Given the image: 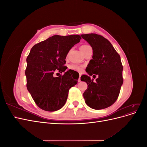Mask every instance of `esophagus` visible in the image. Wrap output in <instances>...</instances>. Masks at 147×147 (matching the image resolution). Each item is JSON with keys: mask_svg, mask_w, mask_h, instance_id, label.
<instances>
[{"mask_svg": "<svg viewBox=\"0 0 147 147\" xmlns=\"http://www.w3.org/2000/svg\"><path fill=\"white\" fill-rule=\"evenodd\" d=\"M80 77H81V75L80 74V76H79V78H78V82H81Z\"/></svg>", "mask_w": 147, "mask_h": 147, "instance_id": "1", "label": "esophagus"}]
</instances>
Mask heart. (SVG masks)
I'll use <instances>...</instances> for the list:
<instances>
[{
    "label": "heart",
    "mask_w": 147,
    "mask_h": 147,
    "mask_svg": "<svg viewBox=\"0 0 147 147\" xmlns=\"http://www.w3.org/2000/svg\"><path fill=\"white\" fill-rule=\"evenodd\" d=\"M88 47H90V46L89 45H82L81 47V50H83L84 49H86ZM84 67V66L80 64H72L69 65V68L71 70H73L75 71H77V72H81L82 71Z\"/></svg>",
    "instance_id": "obj_1"
}]
</instances>
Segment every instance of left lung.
<instances>
[{
	"label": "left lung",
	"mask_w": 147,
	"mask_h": 147,
	"mask_svg": "<svg viewBox=\"0 0 147 147\" xmlns=\"http://www.w3.org/2000/svg\"><path fill=\"white\" fill-rule=\"evenodd\" d=\"M81 36L93 51L92 59L88 64L86 72L90 76L95 74L98 76L95 82L88 75L81 77V80L88 84L83 93L84 100L93 109L107 108L117 100L123 83V67L120 56L111 43L102 35L88 34Z\"/></svg>",
	"instance_id": "8db88e82"
}]
</instances>
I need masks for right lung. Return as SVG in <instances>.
<instances>
[{"label":"right lung","mask_w":147,"mask_h":147,"mask_svg":"<svg viewBox=\"0 0 147 147\" xmlns=\"http://www.w3.org/2000/svg\"><path fill=\"white\" fill-rule=\"evenodd\" d=\"M82 39L79 35H53L35 45L26 59L27 89L41 109L54 112L65 104L69 89L77 83L73 71L65 66L69 50ZM55 71L64 72L54 78Z\"/></svg>","instance_id":"add662e5"}]
</instances>
